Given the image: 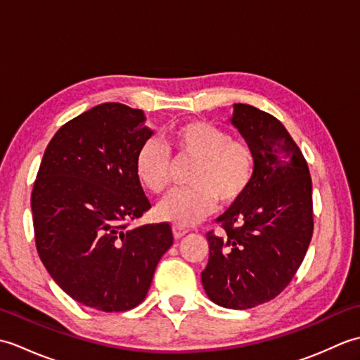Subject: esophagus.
Wrapping results in <instances>:
<instances>
[{"mask_svg": "<svg viewBox=\"0 0 360 360\" xmlns=\"http://www.w3.org/2000/svg\"><path fill=\"white\" fill-rule=\"evenodd\" d=\"M187 232H188V231H187L186 227L178 226V224L173 226V235H174V238H181V236H184Z\"/></svg>", "mask_w": 360, "mask_h": 360, "instance_id": "obj_1", "label": "esophagus"}]
</instances>
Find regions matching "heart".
<instances>
[{
  "label": "heart",
  "mask_w": 360,
  "mask_h": 360,
  "mask_svg": "<svg viewBox=\"0 0 360 360\" xmlns=\"http://www.w3.org/2000/svg\"><path fill=\"white\" fill-rule=\"evenodd\" d=\"M168 147L178 162H195L190 188L173 192L158 207V217L179 226L195 224L213 210L217 200L233 204L248 192L257 170L252 145L233 139L227 129L205 120H190L168 134ZM172 158L165 145L150 139L136 156V173L151 193L162 195L172 186Z\"/></svg>",
  "instance_id": "b5f03b06"
}]
</instances>
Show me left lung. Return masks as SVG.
Here are the masks:
<instances>
[{
	"mask_svg": "<svg viewBox=\"0 0 360 360\" xmlns=\"http://www.w3.org/2000/svg\"><path fill=\"white\" fill-rule=\"evenodd\" d=\"M232 124L252 145L257 170L248 192L207 232L209 263L201 272L212 302L249 309L277 297L294 278L314 231L307 159L278 119L233 105Z\"/></svg>",
	"mask_w": 360,
	"mask_h": 360,
	"instance_id": "obj_1",
	"label": "left lung"
}]
</instances>
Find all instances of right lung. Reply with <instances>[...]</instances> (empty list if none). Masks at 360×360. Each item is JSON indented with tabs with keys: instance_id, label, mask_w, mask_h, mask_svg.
I'll return each mask as SVG.
<instances>
[{
	"instance_id": "obj_1",
	"label": "right lung",
	"mask_w": 360,
	"mask_h": 360,
	"mask_svg": "<svg viewBox=\"0 0 360 360\" xmlns=\"http://www.w3.org/2000/svg\"><path fill=\"white\" fill-rule=\"evenodd\" d=\"M142 110L102 103L53 134L34 182L35 246L53 281L75 302L103 312L136 308L160 257L168 223L128 229L151 204L136 156L153 131Z\"/></svg>"
}]
</instances>
